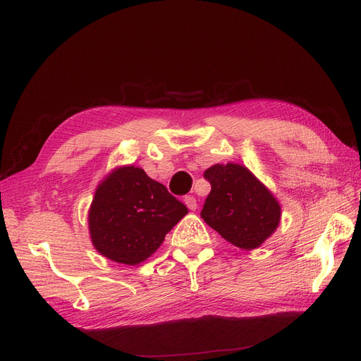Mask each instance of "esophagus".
<instances>
[{"mask_svg": "<svg viewBox=\"0 0 361 361\" xmlns=\"http://www.w3.org/2000/svg\"><path fill=\"white\" fill-rule=\"evenodd\" d=\"M184 204L188 206V209H190V211H195L197 209V200H195V197H192V195H188V197H184Z\"/></svg>", "mask_w": 361, "mask_h": 361, "instance_id": "34e87169", "label": "esophagus"}]
</instances>
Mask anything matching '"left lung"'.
Returning <instances> with one entry per match:
<instances>
[{
	"instance_id": "left-lung-1",
	"label": "left lung",
	"mask_w": 361,
	"mask_h": 361,
	"mask_svg": "<svg viewBox=\"0 0 361 361\" xmlns=\"http://www.w3.org/2000/svg\"><path fill=\"white\" fill-rule=\"evenodd\" d=\"M204 178L212 189L201 219L231 245L245 250L257 249L279 228V200L246 166L214 164L206 169Z\"/></svg>"
}]
</instances>
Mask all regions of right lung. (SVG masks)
<instances>
[{
    "instance_id": "1",
    "label": "right lung",
    "mask_w": 361,
    "mask_h": 361,
    "mask_svg": "<svg viewBox=\"0 0 361 361\" xmlns=\"http://www.w3.org/2000/svg\"><path fill=\"white\" fill-rule=\"evenodd\" d=\"M186 214L188 207L141 167H115L97 186L89 207L92 245L115 263L135 266Z\"/></svg>"
}]
</instances>
